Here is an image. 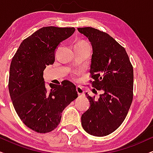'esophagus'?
I'll use <instances>...</instances> for the list:
<instances>
[{"mask_svg":"<svg viewBox=\"0 0 153 153\" xmlns=\"http://www.w3.org/2000/svg\"><path fill=\"white\" fill-rule=\"evenodd\" d=\"M77 92H78V94L79 96H83L84 95V90H82L80 87H77L76 88Z\"/></svg>","mask_w":153,"mask_h":153,"instance_id":"obj_1","label":"esophagus"}]
</instances>
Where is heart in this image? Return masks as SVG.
Listing matches in <instances>:
<instances>
[{
    "instance_id": "1",
    "label": "heart",
    "mask_w": 153,
    "mask_h": 153,
    "mask_svg": "<svg viewBox=\"0 0 153 153\" xmlns=\"http://www.w3.org/2000/svg\"><path fill=\"white\" fill-rule=\"evenodd\" d=\"M75 45L85 46H89V47H90V44H89L88 43H87V42H84V41H82V42H78V43H77L76 44H75ZM74 74H75V75L76 74H78V73H77V72H75V73H74Z\"/></svg>"
}]
</instances>
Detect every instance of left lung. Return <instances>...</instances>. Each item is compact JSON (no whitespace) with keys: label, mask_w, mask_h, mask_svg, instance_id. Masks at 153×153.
Returning a JSON list of instances; mask_svg holds the SVG:
<instances>
[{"label":"left lung","mask_w":153,"mask_h":153,"mask_svg":"<svg viewBox=\"0 0 153 153\" xmlns=\"http://www.w3.org/2000/svg\"><path fill=\"white\" fill-rule=\"evenodd\" d=\"M78 30L92 44L90 82L102 93L98 100L86 93L90 107L81 117V123L89 134L105 136L119 128L130 109L133 65L126 49L107 33L90 27Z\"/></svg>","instance_id":"8db88e82"}]
</instances>
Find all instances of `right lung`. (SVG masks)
<instances>
[{"instance_id": "obj_1", "label": "right lung", "mask_w": 153, "mask_h": 153, "mask_svg": "<svg viewBox=\"0 0 153 153\" xmlns=\"http://www.w3.org/2000/svg\"><path fill=\"white\" fill-rule=\"evenodd\" d=\"M74 27H44L22 41L10 63L8 89L15 111L28 128L46 133L59 124L61 113L78 97L68 80L45 88L43 73L55 61V50L74 33Z\"/></svg>"}]
</instances>
